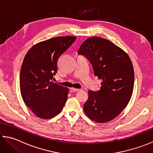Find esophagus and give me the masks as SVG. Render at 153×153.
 <instances>
[{
  "instance_id": "obj_1",
  "label": "esophagus",
  "mask_w": 153,
  "mask_h": 153,
  "mask_svg": "<svg viewBox=\"0 0 153 153\" xmlns=\"http://www.w3.org/2000/svg\"><path fill=\"white\" fill-rule=\"evenodd\" d=\"M70 89H71V91H78L81 90V89H76V88H71Z\"/></svg>"
}]
</instances>
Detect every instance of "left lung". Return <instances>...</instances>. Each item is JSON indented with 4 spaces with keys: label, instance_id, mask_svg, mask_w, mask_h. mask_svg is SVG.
Here are the masks:
<instances>
[{
    "label": "left lung",
    "instance_id": "1",
    "mask_svg": "<svg viewBox=\"0 0 153 153\" xmlns=\"http://www.w3.org/2000/svg\"><path fill=\"white\" fill-rule=\"evenodd\" d=\"M78 54L89 60L95 76L102 80L100 90L89 91L84 112L95 122H109L121 113L131 97L134 71L130 58L111 41L99 37L87 39Z\"/></svg>",
    "mask_w": 153,
    "mask_h": 153
}]
</instances>
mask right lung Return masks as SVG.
Listing matches in <instances>:
<instances>
[{"instance_id": "add662e5", "label": "right lung", "mask_w": 153, "mask_h": 153, "mask_svg": "<svg viewBox=\"0 0 153 153\" xmlns=\"http://www.w3.org/2000/svg\"><path fill=\"white\" fill-rule=\"evenodd\" d=\"M76 37H56L32 47L23 61L20 71L22 97L28 108L43 119L59 114L68 99V89L52 81L57 62Z\"/></svg>"}]
</instances>
